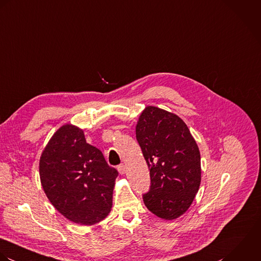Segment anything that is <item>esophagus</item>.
Here are the masks:
<instances>
[{"label": "esophagus", "mask_w": 261, "mask_h": 261, "mask_svg": "<svg viewBox=\"0 0 261 261\" xmlns=\"http://www.w3.org/2000/svg\"><path fill=\"white\" fill-rule=\"evenodd\" d=\"M117 168H118V171L120 172V174H124V173L126 172V169H127V168H126V165L123 164V163H122V164H119Z\"/></svg>", "instance_id": "34e87169"}]
</instances>
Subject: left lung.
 Returning <instances> with one entry per match:
<instances>
[{
    "mask_svg": "<svg viewBox=\"0 0 261 261\" xmlns=\"http://www.w3.org/2000/svg\"><path fill=\"white\" fill-rule=\"evenodd\" d=\"M136 139L150 170L145 206L161 219H176L190 208L201 184L194 137L178 116L149 106L139 117Z\"/></svg>",
    "mask_w": 261,
    "mask_h": 261,
    "instance_id": "left-lung-1",
    "label": "left lung"
}]
</instances>
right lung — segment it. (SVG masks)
<instances>
[{
    "mask_svg": "<svg viewBox=\"0 0 261 261\" xmlns=\"http://www.w3.org/2000/svg\"><path fill=\"white\" fill-rule=\"evenodd\" d=\"M39 173L48 200L69 221L94 225L110 213L119 173L87 143L82 129L66 124L54 133L40 157Z\"/></svg>",
    "mask_w": 261,
    "mask_h": 261,
    "instance_id": "right-lung-1",
    "label": "right lung"
}]
</instances>
